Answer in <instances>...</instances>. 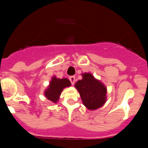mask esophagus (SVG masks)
Segmentation results:
<instances>
[{"label": "esophagus", "instance_id": "obj_1", "mask_svg": "<svg viewBox=\"0 0 148 148\" xmlns=\"http://www.w3.org/2000/svg\"><path fill=\"white\" fill-rule=\"evenodd\" d=\"M70 82H71L72 84L73 85V84H75V76H70Z\"/></svg>", "mask_w": 148, "mask_h": 148}]
</instances>
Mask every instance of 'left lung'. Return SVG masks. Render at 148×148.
Returning a JSON list of instances; mask_svg holds the SVG:
<instances>
[{
  "label": "left lung",
  "mask_w": 148,
  "mask_h": 148,
  "mask_svg": "<svg viewBox=\"0 0 148 148\" xmlns=\"http://www.w3.org/2000/svg\"><path fill=\"white\" fill-rule=\"evenodd\" d=\"M82 75V80L78 81L75 87L80 93L84 104L89 110L98 109L105 103L106 87L90 73Z\"/></svg>",
  "instance_id": "1"
}]
</instances>
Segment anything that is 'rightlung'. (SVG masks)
Returning a JSON list of instances; mask_svg holds the SVG:
<instances>
[{
    "instance_id": "1",
    "label": "right lung",
    "mask_w": 148,
    "mask_h": 148,
    "mask_svg": "<svg viewBox=\"0 0 148 148\" xmlns=\"http://www.w3.org/2000/svg\"><path fill=\"white\" fill-rule=\"evenodd\" d=\"M70 85L71 83L67 78L60 79L54 77L49 84V87L45 91V95L51 101L55 103L57 102L63 89Z\"/></svg>"
}]
</instances>
